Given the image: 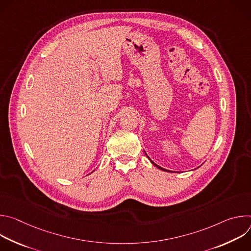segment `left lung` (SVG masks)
Masks as SVG:
<instances>
[{
  "label": "left lung",
  "instance_id": "8db88e82",
  "mask_svg": "<svg viewBox=\"0 0 251 251\" xmlns=\"http://www.w3.org/2000/svg\"><path fill=\"white\" fill-rule=\"evenodd\" d=\"M147 157H148V156H147ZM148 158H149V157H148ZM150 161H151V160H150ZM151 162H152V161H151ZM152 163H153V164H154V165H155V166H156V167H157V168H159V169H160V170H163V171H167V170H165V169H163V168H161V167H160V166H158V165H156V164H155V163H154V162H152Z\"/></svg>",
  "mask_w": 251,
  "mask_h": 251
}]
</instances>
